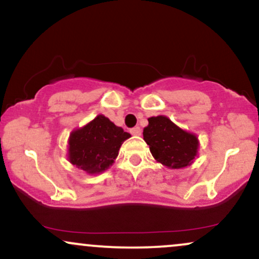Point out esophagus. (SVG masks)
<instances>
[{
  "label": "esophagus",
  "mask_w": 259,
  "mask_h": 259,
  "mask_svg": "<svg viewBox=\"0 0 259 259\" xmlns=\"http://www.w3.org/2000/svg\"><path fill=\"white\" fill-rule=\"evenodd\" d=\"M130 133H132L133 135H135V136H140V135H141V129H140L139 126H135V127H133L132 130H130Z\"/></svg>",
  "instance_id": "1"
}]
</instances>
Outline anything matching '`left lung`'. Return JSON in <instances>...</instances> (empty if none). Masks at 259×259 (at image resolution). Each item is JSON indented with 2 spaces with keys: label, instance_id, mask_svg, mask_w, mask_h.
<instances>
[{
  "label": "left lung",
  "instance_id": "left-lung-1",
  "mask_svg": "<svg viewBox=\"0 0 259 259\" xmlns=\"http://www.w3.org/2000/svg\"><path fill=\"white\" fill-rule=\"evenodd\" d=\"M144 140L150 146L153 158L170 169L191 165L198 153V138L174 124L165 115L148 118Z\"/></svg>",
  "mask_w": 259,
  "mask_h": 259
}]
</instances>
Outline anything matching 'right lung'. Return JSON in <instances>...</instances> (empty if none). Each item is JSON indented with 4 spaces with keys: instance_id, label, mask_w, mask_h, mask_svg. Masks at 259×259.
Segmentation results:
<instances>
[{
    "instance_id": "1",
    "label": "right lung",
    "mask_w": 259,
    "mask_h": 259,
    "mask_svg": "<svg viewBox=\"0 0 259 259\" xmlns=\"http://www.w3.org/2000/svg\"><path fill=\"white\" fill-rule=\"evenodd\" d=\"M129 133L99 114L86 125L73 130L68 140V160L90 175L107 170L118 157Z\"/></svg>"
}]
</instances>
